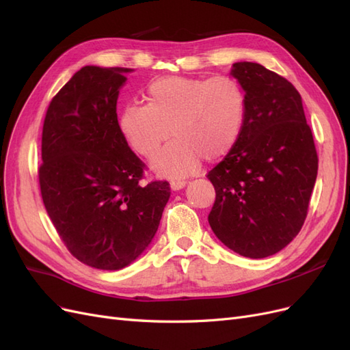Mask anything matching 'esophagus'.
<instances>
[{
	"mask_svg": "<svg viewBox=\"0 0 350 350\" xmlns=\"http://www.w3.org/2000/svg\"><path fill=\"white\" fill-rule=\"evenodd\" d=\"M185 185H187V181H184V179H175V181L171 183V188L174 191H179V189H183Z\"/></svg>",
	"mask_w": 350,
	"mask_h": 350,
	"instance_id": "obj_1",
	"label": "esophagus"
}]
</instances>
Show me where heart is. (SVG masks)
<instances>
[{"instance_id":"obj_1","label":"heart","mask_w":350,"mask_h":350,"mask_svg":"<svg viewBox=\"0 0 350 350\" xmlns=\"http://www.w3.org/2000/svg\"><path fill=\"white\" fill-rule=\"evenodd\" d=\"M147 105L131 103L120 115V129L135 153L152 157L161 176L194 172L201 159L219 161L238 143L247 115V96L230 77H162L146 90Z\"/></svg>"}]
</instances>
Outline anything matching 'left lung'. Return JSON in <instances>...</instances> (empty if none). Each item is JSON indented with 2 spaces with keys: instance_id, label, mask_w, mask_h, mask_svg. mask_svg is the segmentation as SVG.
<instances>
[{
  "instance_id": "1",
  "label": "left lung",
  "mask_w": 350,
  "mask_h": 350,
  "mask_svg": "<svg viewBox=\"0 0 350 350\" xmlns=\"http://www.w3.org/2000/svg\"><path fill=\"white\" fill-rule=\"evenodd\" d=\"M230 76L245 92L247 115L238 143L207 175L216 189L208 224L239 256L266 258L299 234L319 157L292 83L248 61Z\"/></svg>"
}]
</instances>
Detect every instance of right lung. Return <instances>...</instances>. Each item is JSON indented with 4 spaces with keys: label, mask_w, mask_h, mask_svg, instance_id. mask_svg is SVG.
I'll return each instance as SVG.
<instances>
[{
    "label": "right lung",
    "mask_w": 350,
    "mask_h": 350,
    "mask_svg": "<svg viewBox=\"0 0 350 350\" xmlns=\"http://www.w3.org/2000/svg\"><path fill=\"white\" fill-rule=\"evenodd\" d=\"M133 68L86 66L49 103L39 184L68 251L99 270H121L154 238L171 196L165 181L142 185L144 163L121 133L116 100Z\"/></svg>",
    "instance_id": "obj_1"
}]
</instances>
